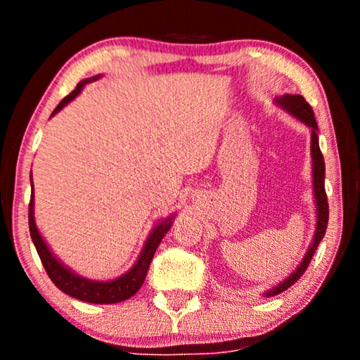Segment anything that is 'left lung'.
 Returning a JSON list of instances; mask_svg holds the SVG:
<instances>
[{"label": "left lung", "instance_id": "8db88e82", "mask_svg": "<svg viewBox=\"0 0 360 360\" xmlns=\"http://www.w3.org/2000/svg\"><path fill=\"white\" fill-rule=\"evenodd\" d=\"M275 105L282 108L283 111H287L290 116L297 117L298 121H302L304 126L309 127L311 131V172H313V196H314V206H316V226H314V234L311 243L308 245L307 254L302 259V262L298 264V267L288 275L283 282L275 285V287L269 288L267 292L262 293V297H275V295L285 292L292 285L300 280V277L304 274V270L308 269L311 257L316 252L319 243L323 240V236L326 233L328 228V218H329V210H328V196L326 190H324V159L321 150H319V142H318V124L314 120V112L311 106L304 101L302 95H283L275 98Z\"/></svg>", "mask_w": 360, "mask_h": 360}]
</instances>
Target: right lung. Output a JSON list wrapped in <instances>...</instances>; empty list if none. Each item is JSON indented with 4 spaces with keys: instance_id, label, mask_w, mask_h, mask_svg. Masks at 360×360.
Masks as SVG:
<instances>
[{
    "instance_id": "add662e5",
    "label": "right lung",
    "mask_w": 360,
    "mask_h": 360,
    "mask_svg": "<svg viewBox=\"0 0 360 360\" xmlns=\"http://www.w3.org/2000/svg\"><path fill=\"white\" fill-rule=\"evenodd\" d=\"M100 77L101 75L85 78V80L78 83L75 90L58 103V106L53 110L52 116H56L58 111L63 110V108L68 105V103L75 100V98L80 95L83 86H85L86 83L95 82ZM31 188L32 191H31V203H29V233H31V239L34 245H36L39 257L42 260L44 269H46V272L49 277H51L53 285H56L58 290H62L63 293L70 295L73 298L82 300V302H86V303H96V304L120 303V302H124L127 298H131L132 295H136L137 290L142 287V283H144L150 260L154 257L160 240L164 239V236L169 233L172 224H174L175 213L167 216L164 219L157 221V224L152 228L150 234L147 236L144 248H142L139 257H137L134 265H132L126 274H122L121 277L112 278V280H91V278L82 277V275L73 272L72 269H68L67 265L52 252L46 240H44L42 234L39 233L36 226V218H34L32 174H31Z\"/></svg>"
}]
</instances>
